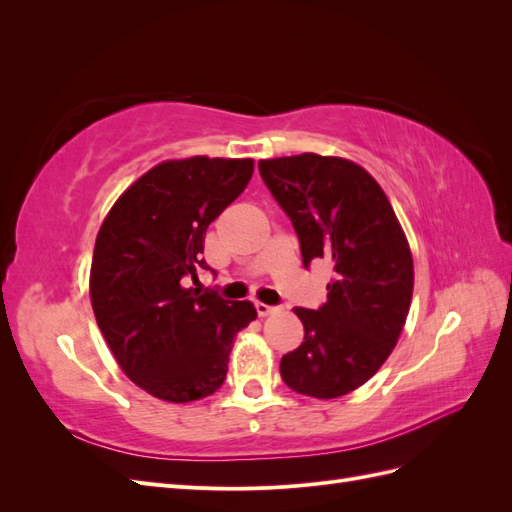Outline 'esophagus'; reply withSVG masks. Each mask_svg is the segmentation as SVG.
<instances>
[{"label": "esophagus", "instance_id": "34e87169", "mask_svg": "<svg viewBox=\"0 0 512 512\" xmlns=\"http://www.w3.org/2000/svg\"><path fill=\"white\" fill-rule=\"evenodd\" d=\"M256 312H258V316H269V314H273V312H275V307L258 301V303H256Z\"/></svg>", "mask_w": 512, "mask_h": 512}]
</instances>
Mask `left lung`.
<instances>
[{
  "mask_svg": "<svg viewBox=\"0 0 512 512\" xmlns=\"http://www.w3.org/2000/svg\"><path fill=\"white\" fill-rule=\"evenodd\" d=\"M260 177L290 218L305 269L329 260L327 303L294 307L303 344L282 356L292 391L333 399L359 389L393 352L412 301V254L389 198L367 170L303 153L258 162Z\"/></svg>",
  "mask_w": 512,
  "mask_h": 512,
  "instance_id": "1",
  "label": "left lung"
}]
</instances>
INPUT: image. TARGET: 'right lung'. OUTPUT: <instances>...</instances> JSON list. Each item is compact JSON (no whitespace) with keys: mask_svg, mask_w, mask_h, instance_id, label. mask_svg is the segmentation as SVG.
<instances>
[{"mask_svg":"<svg viewBox=\"0 0 512 512\" xmlns=\"http://www.w3.org/2000/svg\"><path fill=\"white\" fill-rule=\"evenodd\" d=\"M254 173L252 160L162 162L121 194L98 232L91 307L126 376L185 404L222 386L232 339L256 318L250 301L192 290L209 224Z\"/></svg>","mask_w":512,"mask_h":512,"instance_id":"obj_1","label":"right lung"}]
</instances>
